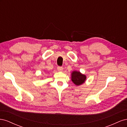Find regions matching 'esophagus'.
<instances>
[{
  "label": "esophagus",
  "instance_id": "esophagus-1",
  "mask_svg": "<svg viewBox=\"0 0 127 127\" xmlns=\"http://www.w3.org/2000/svg\"><path fill=\"white\" fill-rule=\"evenodd\" d=\"M57 69L59 71H62L63 70V67H61V66H58Z\"/></svg>",
  "mask_w": 127,
  "mask_h": 127
}]
</instances>
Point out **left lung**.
Wrapping results in <instances>:
<instances>
[{
  "mask_svg": "<svg viewBox=\"0 0 127 127\" xmlns=\"http://www.w3.org/2000/svg\"><path fill=\"white\" fill-rule=\"evenodd\" d=\"M86 78V76L82 74L79 71H73L71 74L72 81L76 85H79L83 84L85 81Z\"/></svg>",
  "mask_w": 127,
  "mask_h": 127,
  "instance_id": "1",
  "label": "left lung"
}]
</instances>
